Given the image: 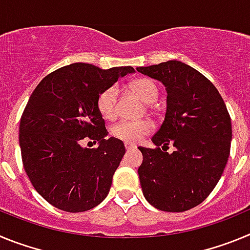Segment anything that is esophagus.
<instances>
[{"instance_id": "34e87169", "label": "esophagus", "mask_w": 250, "mask_h": 250, "mask_svg": "<svg viewBox=\"0 0 250 250\" xmlns=\"http://www.w3.org/2000/svg\"><path fill=\"white\" fill-rule=\"evenodd\" d=\"M125 149L126 150H131V149H135V145L129 144V143H125Z\"/></svg>"}]
</instances>
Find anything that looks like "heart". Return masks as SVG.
<instances>
[{
    "label": "heart",
    "instance_id": "obj_1",
    "mask_svg": "<svg viewBox=\"0 0 250 250\" xmlns=\"http://www.w3.org/2000/svg\"><path fill=\"white\" fill-rule=\"evenodd\" d=\"M130 87L144 103H155L159 95L156 83L150 79L141 77L130 83ZM119 87L116 85L106 87L98 98V109L106 120H114L118 115ZM154 130V125L149 120L120 121L110 129V134L115 139L125 143H138Z\"/></svg>",
    "mask_w": 250,
    "mask_h": 250
}]
</instances>
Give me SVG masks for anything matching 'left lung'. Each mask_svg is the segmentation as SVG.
Wrapping results in <instances>:
<instances>
[{
	"instance_id": "obj_1",
	"label": "left lung",
	"mask_w": 250,
	"mask_h": 250,
	"mask_svg": "<svg viewBox=\"0 0 250 250\" xmlns=\"http://www.w3.org/2000/svg\"><path fill=\"white\" fill-rule=\"evenodd\" d=\"M136 70L164 83L167 94L165 119L151 138L156 147H139L143 194L159 210H189L207 199L224 171L230 152V116L215 86L182 61ZM169 144L176 150L163 152Z\"/></svg>"
}]
</instances>
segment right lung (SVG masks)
<instances>
[{
    "instance_id": "right-lung-1",
    "label": "right lung",
    "mask_w": 250,
    "mask_h": 250,
    "mask_svg": "<svg viewBox=\"0 0 250 250\" xmlns=\"http://www.w3.org/2000/svg\"><path fill=\"white\" fill-rule=\"evenodd\" d=\"M132 72L131 66L103 70L71 63L43 77L28 99L20 121L22 163L37 193L57 209L90 210L109 194L125 146L119 139L105 138L98 98ZM87 140L99 146L83 148Z\"/></svg>"
}]
</instances>
